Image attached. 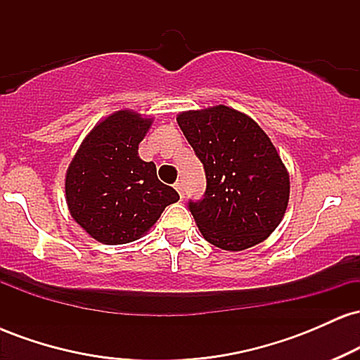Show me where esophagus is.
<instances>
[{
    "instance_id": "34e87169",
    "label": "esophagus",
    "mask_w": 360,
    "mask_h": 360,
    "mask_svg": "<svg viewBox=\"0 0 360 360\" xmlns=\"http://www.w3.org/2000/svg\"><path fill=\"white\" fill-rule=\"evenodd\" d=\"M174 188H176V191L179 193L181 200H183V198H184V188H183V183H176V184H174Z\"/></svg>"
}]
</instances>
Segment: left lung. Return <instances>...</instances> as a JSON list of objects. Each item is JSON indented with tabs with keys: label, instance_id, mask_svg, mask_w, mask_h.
I'll return each instance as SVG.
<instances>
[{
	"label": "left lung",
	"instance_id": "8db88e82",
	"mask_svg": "<svg viewBox=\"0 0 360 360\" xmlns=\"http://www.w3.org/2000/svg\"><path fill=\"white\" fill-rule=\"evenodd\" d=\"M176 120L205 167V198L189 201L201 235L232 252L266 240L289 201L288 169L266 131L225 105L183 111Z\"/></svg>",
	"mask_w": 360,
	"mask_h": 360
}]
</instances>
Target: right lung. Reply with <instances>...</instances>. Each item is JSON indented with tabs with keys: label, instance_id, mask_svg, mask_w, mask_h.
Returning a JSON list of instances; mask_svg holds the SVG:
<instances>
[{
	"label": "right lung",
	"instance_id": "obj_1",
	"mask_svg": "<svg viewBox=\"0 0 360 360\" xmlns=\"http://www.w3.org/2000/svg\"><path fill=\"white\" fill-rule=\"evenodd\" d=\"M154 120L120 110L86 135L65 172V201L74 221L94 240L122 245L139 240L179 194L157 179L139 143Z\"/></svg>",
	"mask_w": 360,
	"mask_h": 360
}]
</instances>
